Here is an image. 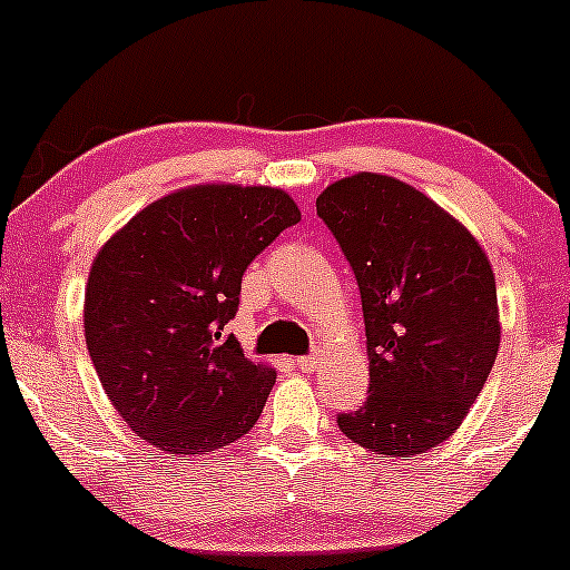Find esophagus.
Returning <instances> with one entry per match:
<instances>
[{"mask_svg":"<svg viewBox=\"0 0 570 570\" xmlns=\"http://www.w3.org/2000/svg\"><path fill=\"white\" fill-rule=\"evenodd\" d=\"M318 362H322V353H311V356H299L297 358V367L303 372H313L318 367Z\"/></svg>","mask_w":570,"mask_h":570,"instance_id":"obj_1","label":"esophagus"}]
</instances>
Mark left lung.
I'll use <instances>...</instances> for the list:
<instances>
[{"instance_id":"1","label":"left lung","mask_w":570,"mask_h":570,"mask_svg":"<svg viewBox=\"0 0 570 570\" xmlns=\"http://www.w3.org/2000/svg\"><path fill=\"white\" fill-rule=\"evenodd\" d=\"M353 267L367 330L370 396L337 415L377 458H412L455 434L501 343L485 248L421 189L353 174L316 198Z\"/></svg>"}]
</instances>
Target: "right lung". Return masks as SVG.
Returning a JSON list of instances; mask_svg holds the SVG:
<instances>
[{
    "mask_svg": "<svg viewBox=\"0 0 570 570\" xmlns=\"http://www.w3.org/2000/svg\"><path fill=\"white\" fill-rule=\"evenodd\" d=\"M278 187L193 185L163 195L98 248L85 286V343L134 434L176 458L252 431L276 370L222 330L252 259L297 225Z\"/></svg>",
    "mask_w": 570,
    "mask_h": 570,
    "instance_id": "1",
    "label": "right lung"
}]
</instances>
